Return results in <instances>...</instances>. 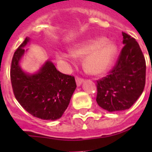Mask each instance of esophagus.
<instances>
[{"mask_svg":"<svg viewBox=\"0 0 152 152\" xmlns=\"http://www.w3.org/2000/svg\"><path fill=\"white\" fill-rule=\"evenodd\" d=\"M76 85L80 86L81 83L83 82V79L81 78V77H79V76H76Z\"/></svg>","mask_w":152,"mask_h":152,"instance_id":"34e87169","label":"esophagus"}]
</instances>
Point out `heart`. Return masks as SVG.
<instances>
[{
	"instance_id": "b5f03b06",
	"label": "heart",
	"mask_w": 152,
	"mask_h": 152,
	"mask_svg": "<svg viewBox=\"0 0 152 152\" xmlns=\"http://www.w3.org/2000/svg\"><path fill=\"white\" fill-rule=\"evenodd\" d=\"M117 52V47L113 42L106 41L105 38H99L76 46L71 50L72 56L84 57L83 65L86 70L93 75L103 73L112 64ZM64 59L72 58L71 55L61 54Z\"/></svg>"
}]
</instances>
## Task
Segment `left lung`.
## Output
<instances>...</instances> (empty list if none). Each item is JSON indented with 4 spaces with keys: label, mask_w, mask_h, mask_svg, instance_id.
<instances>
[{
    "label": "left lung",
    "mask_w": 152,
    "mask_h": 152,
    "mask_svg": "<svg viewBox=\"0 0 152 152\" xmlns=\"http://www.w3.org/2000/svg\"><path fill=\"white\" fill-rule=\"evenodd\" d=\"M124 46L114 66L97 80L98 105L109 112L129 109L144 91L146 61L134 38L122 32Z\"/></svg>",
    "instance_id": "left-lung-1"
}]
</instances>
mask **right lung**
<instances>
[{
    "mask_svg": "<svg viewBox=\"0 0 152 152\" xmlns=\"http://www.w3.org/2000/svg\"><path fill=\"white\" fill-rule=\"evenodd\" d=\"M26 38L14 53L10 69V78L15 99L25 110L35 118L54 121L60 118L69 106L76 88L73 76L60 72L51 61H47L34 75L25 73L20 62Z\"/></svg>",
    "mask_w": 152,
    "mask_h": 152,
    "instance_id": "add662e5",
    "label": "right lung"
}]
</instances>
